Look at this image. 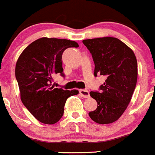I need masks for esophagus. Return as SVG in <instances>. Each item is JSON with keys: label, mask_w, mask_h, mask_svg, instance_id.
<instances>
[{"label": "esophagus", "mask_w": 155, "mask_h": 155, "mask_svg": "<svg viewBox=\"0 0 155 155\" xmlns=\"http://www.w3.org/2000/svg\"><path fill=\"white\" fill-rule=\"evenodd\" d=\"M79 93L81 94L82 97H84V98H88L90 97V94H89V91H87V90H84V89H81L79 91Z\"/></svg>", "instance_id": "1"}]
</instances>
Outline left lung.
Wrapping results in <instances>:
<instances>
[{
    "mask_svg": "<svg viewBox=\"0 0 155 155\" xmlns=\"http://www.w3.org/2000/svg\"><path fill=\"white\" fill-rule=\"evenodd\" d=\"M95 64L94 76L105 77L99 91H91L97 108L89 113L99 124H109L117 120L131 101L136 86L138 64L132 50L113 37L83 40Z\"/></svg>",
    "mask_w": 155,
    "mask_h": 155,
    "instance_id": "left-lung-1",
    "label": "left lung"
}]
</instances>
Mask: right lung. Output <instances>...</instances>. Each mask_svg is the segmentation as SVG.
<instances>
[{"label":"right lung","mask_w":155,"mask_h":155,"mask_svg":"<svg viewBox=\"0 0 155 155\" xmlns=\"http://www.w3.org/2000/svg\"><path fill=\"white\" fill-rule=\"evenodd\" d=\"M78 46L68 39L41 38L29 44L17 60L15 75L21 101L41 123H56L62 117L66 100L78 94L52 84L58 74L64 78L61 58L64 50Z\"/></svg>","instance_id":"1"}]
</instances>
